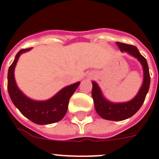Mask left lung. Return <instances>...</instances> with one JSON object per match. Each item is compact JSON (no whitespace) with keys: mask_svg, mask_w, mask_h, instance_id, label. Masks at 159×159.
<instances>
[{"mask_svg":"<svg viewBox=\"0 0 159 159\" xmlns=\"http://www.w3.org/2000/svg\"><path fill=\"white\" fill-rule=\"evenodd\" d=\"M122 52H127L140 61L143 70V82L139 93L132 100L125 102H112L107 100L96 82H93L92 97L98 114L101 117L111 121H123L135 114L143 103L150 86V75L146 59L140 54L139 49L134 46L117 42Z\"/></svg>","mask_w":159,"mask_h":159,"instance_id":"1","label":"left lung"}]
</instances>
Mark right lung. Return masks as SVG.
I'll list each match as a JSON object with an SVG mask.
<instances>
[{
    "instance_id": "obj_1",
    "label": "right lung",
    "mask_w": 159,
    "mask_h": 159,
    "mask_svg": "<svg viewBox=\"0 0 159 159\" xmlns=\"http://www.w3.org/2000/svg\"><path fill=\"white\" fill-rule=\"evenodd\" d=\"M31 48L21 49L16 55L10 66L7 75V89L12 102L26 117L34 123L46 125L59 122L64 117L68 107L69 99L77 90L80 82L65 87L52 98L46 101H36L29 98L18 88L14 76L16 65L20 56Z\"/></svg>"
}]
</instances>
